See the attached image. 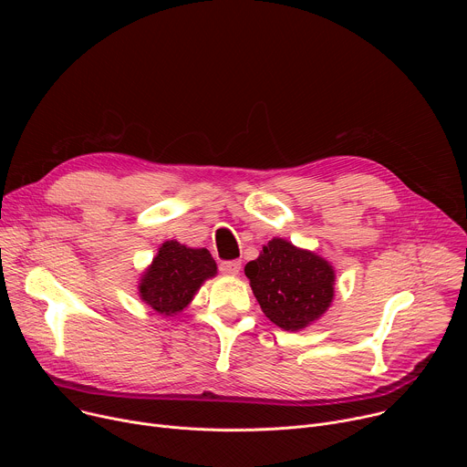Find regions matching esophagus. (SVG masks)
Wrapping results in <instances>:
<instances>
[{"label": "esophagus", "mask_w": 467, "mask_h": 467, "mask_svg": "<svg viewBox=\"0 0 467 467\" xmlns=\"http://www.w3.org/2000/svg\"><path fill=\"white\" fill-rule=\"evenodd\" d=\"M242 268V262L240 260H225L220 264V272L223 275H238Z\"/></svg>", "instance_id": "34e87169"}]
</instances>
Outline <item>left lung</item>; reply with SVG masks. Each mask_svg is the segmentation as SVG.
<instances>
[{"mask_svg":"<svg viewBox=\"0 0 467 467\" xmlns=\"http://www.w3.org/2000/svg\"><path fill=\"white\" fill-rule=\"evenodd\" d=\"M245 275L262 312L285 330L316 321L335 296L330 264L283 238L264 245L258 258L247 262Z\"/></svg>","mask_w":467,"mask_h":467,"instance_id":"8db88e82","label":"left lung"}]
</instances>
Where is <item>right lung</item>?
Listing matches in <instances>:
<instances>
[{
    "instance_id": "right-lung-1",
    "label": "right lung",
    "mask_w": 467,
    "mask_h": 467,
    "mask_svg": "<svg viewBox=\"0 0 467 467\" xmlns=\"http://www.w3.org/2000/svg\"><path fill=\"white\" fill-rule=\"evenodd\" d=\"M216 275L213 254L202 249H190L179 242H164L153 264L140 281V297L153 310L171 316L182 310L203 285Z\"/></svg>"
}]
</instances>
